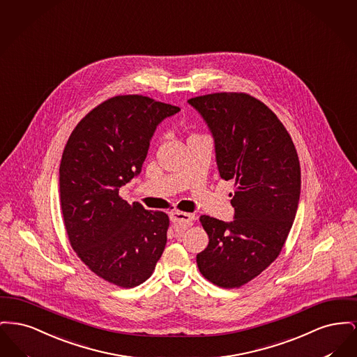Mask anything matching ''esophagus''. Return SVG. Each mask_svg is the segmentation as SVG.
<instances>
[{
  "instance_id": "1",
  "label": "esophagus",
  "mask_w": 357,
  "mask_h": 357,
  "mask_svg": "<svg viewBox=\"0 0 357 357\" xmlns=\"http://www.w3.org/2000/svg\"><path fill=\"white\" fill-rule=\"evenodd\" d=\"M170 222L173 225H183L184 228L189 227L192 225V222L195 220V216L190 215V213H185V212H178V211H174V212H170Z\"/></svg>"
}]
</instances>
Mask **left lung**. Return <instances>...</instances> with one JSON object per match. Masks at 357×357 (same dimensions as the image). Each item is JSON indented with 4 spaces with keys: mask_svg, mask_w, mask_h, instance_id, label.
<instances>
[{
    "mask_svg": "<svg viewBox=\"0 0 357 357\" xmlns=\"http://www.w3.org/2000/svg\"><path fill=\"white\" fill-rule=\"evenodd\" d=\"M215 141L220 177L235 183L234 220L202 216L209 243L196 262L208 281L241 287L277 259L301 193L298 154L278 116L257 98L216 93L188 100Z\"/></svg>",
    "mask_w": 357,
    "mask_h": 357,
    "instance_id": "left-lung-1",
    "label": "left lung"
}]
</instances>
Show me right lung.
Wrapping results in <instances>:
<instances>
[{"label":"right lung","mask_w":357,"mask_h":357,"mask_svg":"<svg viewBox=\"0 0 357 357\" xmlns=\"http://www.w3.org/2000/svg\"><path fill=\"white\" fill-rule=\"evenodd\" d=\"M178 112L142 95L114 96L76 125L63 151L60 204L70 243L93 273L119 287L151 277L169 227L165 212L129 204L119 188L141 173L157 126Z\"/></svg>","instance_id":"1"}]
</instances>
